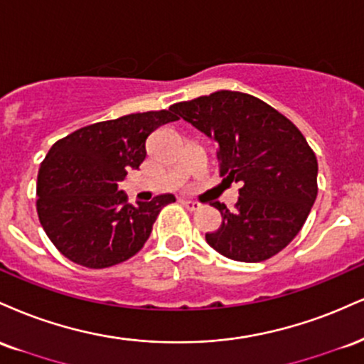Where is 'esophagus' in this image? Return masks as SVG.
Here are the masks:
<instances>
[{
  "label": "esophagus",
  "mask_w": 364,
  "mask_h": 364,
  "mask_svg": "<svg viewBox=\"0 0 364 364\" xmlns=\"http://www.w3.org/2000/svg\"><path fill=\"white\" fill-rule=\"evenodd\" d=\"M181 203H182V206L186 209H189V211H196V209L200 208L199 203H196V200H191V199H182Z\"/></svg>",
  "instance_id": "esophagus-1"
}]
</instances>
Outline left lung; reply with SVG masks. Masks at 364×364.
<instances>
[{"label": "left lung", "mask_w": 364, "mask_h": 364, "mask_svg": "<svg viewBox=\"0 0 364 364\" xmlns=\"http://www.w3.org/2000/svg\"><path fill=\"white\" fill-rule=\"evenodd\" d=\"M216 143L220 177L238 182L233 211L206 242L240 262L271 259L296 237L317 199L318 164L294 124L249 93L220 90L170 107Z\"/></svg>", "instance_id": "1"}]
</instances>
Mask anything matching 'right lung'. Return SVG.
<instances>
[{
  "label": "right lung",
  "mask_w": 364,
  "mask_h": 364,
  "mask_svg": "<svg viewBox=\"0 0 364 364\" xmlns=\"http://www.w3.org/2000/svg\"><path fill=\"white\" fill-rule=\"evenodd\" d=\"M177 119L170 109L129 114L55 141L38 168L37 215L64 257L104 269L143 249L161 208L175 198L161 194L132 206L119 183L144 161L148 136Z\"/></svg>",
  "instance_id": "add662e5"
}]
</instances>
